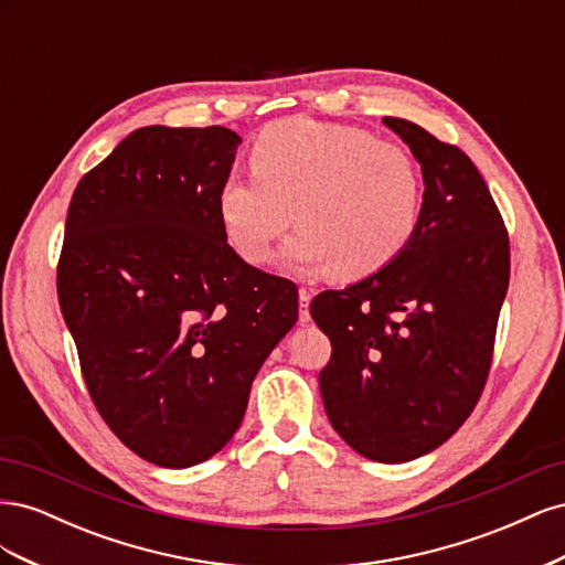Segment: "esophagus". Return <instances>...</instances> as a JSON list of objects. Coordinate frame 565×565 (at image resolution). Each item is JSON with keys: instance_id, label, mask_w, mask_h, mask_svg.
Returning <instances> with one entry per match:
<instances>
[{"instance_id": "34e87169", "label": "esophagus", "mask_w": 565, "mask_h": 565, "mask_svg": "<svg viewBox=\"0 0 565 565\" xmlns=\"http://www.w3.org/2000/svg\"><path fill=\"white\" fill-rule=\"evenodd\" d=\"M311 299H313V292H311V289L299 287V306H301V311H299V322H301V324L311 320V313H309V303H311Z\"/></svg>"}]
</instances>
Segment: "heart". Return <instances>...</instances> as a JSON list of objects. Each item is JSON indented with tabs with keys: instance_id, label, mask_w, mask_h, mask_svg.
I'll list each match as a JSON object with an SVG mask.
<instances>
[{
	"instance_id": "b5f03b06",
	"label": "heart",
	"mask_w": 565,
	"mask_h": 565,
	"mask_svg": "<svg viewBox=\"0 0 565 565\" xmlns=\"http://www.w3.org/2000/svg\"><path fill=\"white\" fill-rule=\"evenodd\" d=\"M254 172L218 185L216 214L247 264L270 259L273 243L295 221L282 249L299 273L332 268L361 280L396 262L413 243L424 210V177L403 146L377 136L289 117L266 127L252 148Z\"/></svg>"
}]
</instances>
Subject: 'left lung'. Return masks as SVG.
<instances>
[{
  "mask_svg": "<svg viewBox=\"0 0 565 565\" xmlns=\"http://www.w3.org/2000/svg\"><path fill=\"white\" fill-rule=\"evenodd\" d=\"M422 164L419 228L396 262L311 301L330 337L320 370L334 431L398 465L443 446L481 398L509 287V235L476 164L415 122L384 117Z\"/></svg>",
  "mask_w": 565,
  "mask_h": 565,
  "instance_id": "1",
  "label": "left lung"
}]
</instances>
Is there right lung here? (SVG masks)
<instances>
[{
	"mask_svg": "<svg viewBox=\"0 0 565 565\" xmlns=\"http://www.w3.org/2000/svg\"><path fill=\"white\" fill-rule=\"evenodd\" d=\"M237 143L226 127L136 129L67 207L56 287L82 377L110 431L167 469L226 446L299 316L297 285L243 262L218 224Z\"/></svg>",
	"mask_w": 565,
	"mask_h": 565,
	"instance_id": "1",
	"label": "right lung"
}]
</instances>
